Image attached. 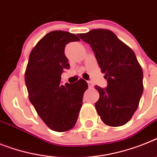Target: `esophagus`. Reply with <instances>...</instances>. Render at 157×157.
<instances>
[{"mask_svg": "<svg viewBox=\"0 0 157 157\" xmlns=\"http://www.w3.org/2000/svg\"><path fill=\"white\" fill-rule=\"evenodd\" d=\"M88 85H89V89H93L94 85H93V83L91 82V81H88Z\"/></svg>", "mask_w": 157, "mask_h": 157, "instance_id": "obj_1", "label": "esophagus"}]
</instances>
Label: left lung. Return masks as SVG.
<instances>
[{
    "label": "left lung",
    "mask_w": 157,
    "mask_h": 157,
    "mask_svg": "<svg viewBox=\"0 0 157 157\" xmlns=\"http://www.w3.org/2000/svg\"><path fill=\"white\" fill-rule=\"evenodd\" d=\"M90 44L107 88L96 85L100 97L95 104L105 124L119 127L131 120L143 93V71L131 48L109 29H97L78 35Z\"/></svg>",
    "instance_id": "8db88e82"
}]
</instances>
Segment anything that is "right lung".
Masks as SVG:
<instances>
[{
	"label": "right lung",
	"mask_w": 157,
	"mask_h": 157,
	"mask_svg": "<svg viewBox=\"0 0 157 157\" xmlns=\"http://www.w3.org/2000/svg\"><path fill=\"white\" fill-rule=\"evenodd\" d=\"M78 40L68 32L48 33L32 49L25 73L30 102L46 125L60 132L75 126L88 89L83 79L60 84L63 69L69 68L64 48L69 42Z\"/></svg>",
	"instance_id": "obj_1"
}]
</instances>
